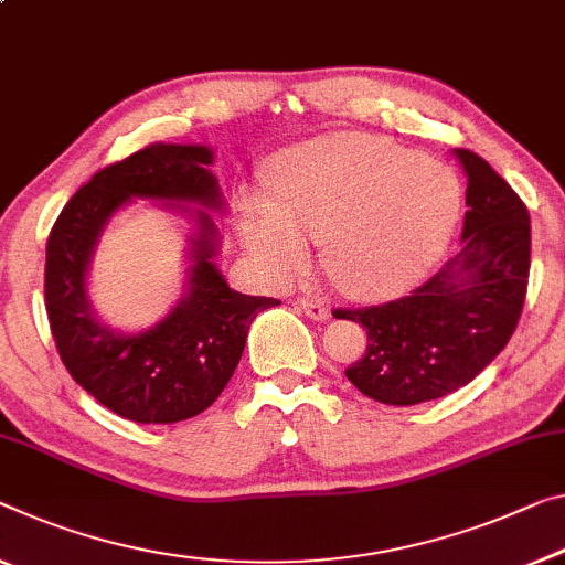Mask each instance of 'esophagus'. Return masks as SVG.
<instances>
[{"label":"esophagus","mask_w":565,"mask_h":565,"mask_svg":"<svg viewBox=\"0 0 565 565\" xmlns=\"http://www.w3.org/2000/svg\"><path fill=\"white\" fill-rule=\"evenodd\" d=\"M298 306L312 320H326L328 316H331V308H328L326 302L318 300V298H300Z\"/></svg>","instance_id":"obj_1"}]
</instances>
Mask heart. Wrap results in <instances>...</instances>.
Listing matches in <instances>:
<instances>
[{"instance_id": "1", "label": "heart", "mask_w": 565, "mask_h": 565, "mask_svg": "<svg viewBox=\"0 0 565 565\" xmlns=\"http://www.w3.org/2000/svg\"><path fill=\"white\" fill-rule=\"evenodd\" d=\"M459 216L455 173L366 134H338L288 151L275 199H247L242 242L267 280L285 282L326 242V267L349 295L402 290L439 257Z\"/></svg>"}]
</instances>
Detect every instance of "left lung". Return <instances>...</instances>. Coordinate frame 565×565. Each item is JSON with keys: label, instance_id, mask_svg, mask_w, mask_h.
I'll use <instances>...</instances> for the list:
<instances>
[{"label": "left lung", "instance_id": "left-lung-1", "mask_svg": "<svg viewBox=\"0 0 565 565\" xmlns=\"http://www.w3.org/2000/svg\"><path fill=\"white\" fill-rule=\"evenodd\" d=\"M455 156L467 173L457 257L406 298L333 310L366 328V351L345 376L373 402L412 406L467 386L505 349L523 312L531 214L488 161L467 149Z\"/></svg>", "mask_w": 565, "mask_h": 565}]
</instances>
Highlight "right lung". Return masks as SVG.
Returning <instances> with one entry per match:
<instances>
[{
    "label": "right lung",
    "mask_w": 565,
    "mask_h": 565,
    "mask_svg": "<svg viewBox=\"0 0 565 565\" xmlns=\"http://www.w3.org/2000/svg\"><path fill=\"white\" fill-rule=\"evenodd\" d=\"M212 163L206 146H146L77 189L47 237L45 306L60 359L85 392L124 419L173 424L210 409L237 369L257 312L280 306L232 290L214 263L220 232L210 212L172 204L224 210ZM134 195L186 213L198 232L190 238L185 298L161 324L120 334L94 316L87 267L107 220Z\"/></svg>",
    "instance_id": "right-lung-1"
}]
</instances>
